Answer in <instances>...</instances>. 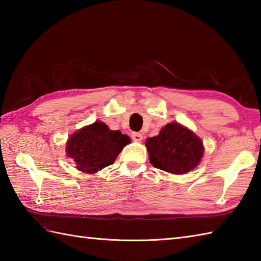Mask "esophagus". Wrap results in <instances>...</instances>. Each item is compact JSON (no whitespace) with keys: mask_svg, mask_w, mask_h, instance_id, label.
Wrapping results in <instances>:
<instances>
[{"mask_svg":"<svg viewBox=\"0 0 261 261\" xmlns=\"http://www.w3.org/2000/svg\"><path fill=\"white\" fill-rule=\"evenodd\" d=\"M131 138H132V140L140 142V141H142V139H143V136L140 134V132H132V134H131Z\"/></svg>","mask_w":261,"mask_h":261,"instance_id":"obj_1","label":"esophagus"}]
</instances>
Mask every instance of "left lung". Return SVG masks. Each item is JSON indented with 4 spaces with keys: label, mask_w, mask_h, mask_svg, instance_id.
Returning a JSON list of instances; mask_svg holds the SVG:
<instances>
[{
    "label": "left lung",
    "mask_w": 261,
    "mask_h": 261,
    "mask_svg": "<svg viewBox=\"0 0 261 261\" xmlns=\"http://www.w3.org/2000/svg\"><path fill=\"white\" fill-rule=\"evenodd\" d=\"M146 147L153 167L177 175L195 168L204 151L201 139L175 122L166 124L158 136L148 138Z\"/></svg>",
    "instance_id": "8db88e82"
}]
</instances>
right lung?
I'll list each match as a JSON object with an SVG mask.
<instances>
[{
    "mask_svg": "<svg viewBox=\"0 0 261 261\" xmlns=\"http://www.w3.org/2000/svg\"><path fill=\"white\" fill-rule=\"evenodd\" d=\"M127 143L130 138L126 135L110 130L103 122L96 121L69 137L66 152L77 169L92 174L112 165Z\"/></svg>",
    "mask_w": 261,
    "mask_h": 261,
    "instance_id": "obj_1",
    "label": "right lung"
}]
</instances>
